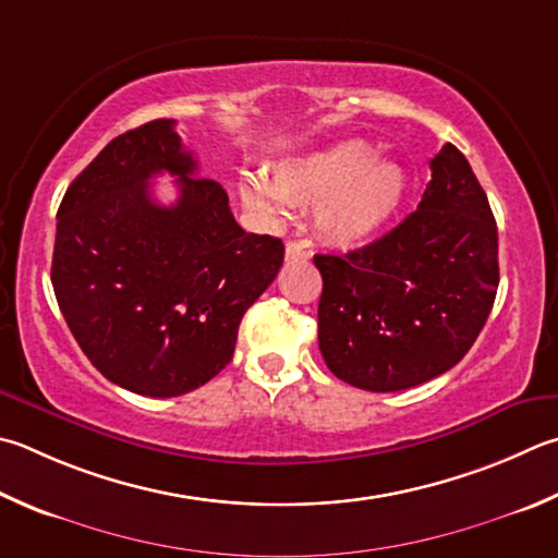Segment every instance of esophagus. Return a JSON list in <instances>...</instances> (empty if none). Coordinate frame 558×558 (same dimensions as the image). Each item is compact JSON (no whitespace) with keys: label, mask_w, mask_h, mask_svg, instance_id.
I'll use <instances>...</instances> for the list:
<instances>
[{"label":"esophagus","mask_w":558,"mask_h":558,"mask_svg":"<svg viewBox=\"0 0 558 558\" xmlns=\"http://www.w3.org/2000/svg\"><path fill=\"white\" fill-rule=\"evenodd\" d=\"M305 258H310L307 248L302 246L300 241H288V244H286V260L292 263V260H305Z\"/></svg>","instance_id":"obj_1"}]
</instances>
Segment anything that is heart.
<instances>
[{
    "mask_svg": "<svg viewBox=\"0 0 558 558\" xmlns=\"http://www.w3.org/2000/svg\"><path fill=\"white\" fill-rule=\"evenodd\" d=\"M363 141H339L270 168V182L244 180L246 205L282 215L288 202L314 209V227L331 246H356L388 225L400 209L408 175L402 166L376 158Z\"/></svg>",
    "mask_w": 558,
    "mask_h": 558,
    "instance_id": "1",
    "label": "heart"
}]
</instances>
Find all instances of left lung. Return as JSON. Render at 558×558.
Segmentation results:
<instances>
[{
  "instance_id": "1",
  "label": "left lung",
  "mask_w": 558,
  "mask_h": 558,
  "mask_svg": "<svg viewBox=\"0 0 558 558\" xmlns=\"http://www.w3.org/2000/svg\"><path fill=\"white\" fill-rule=\"evenodd\" d=\"M429 168L417 209L392 231L343 256H314L319 351L353 388L395 392L441 376L493 310L500 270L488 197L456 146Z\"/></svg>"
}]
</instances>
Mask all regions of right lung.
<instances>
[{"instance_id": "obj_1", "label": "right lung", "mask_w": 558, "mask_h": 558, "mask_svg": "<svg viewBox=\"0 0 558 558\" xmlns=\"http://www.w3.org/2000/svg\"><path fill=\"white\" fill-rule=\"evenodd\" d=\"M179 180L173 206L147 182ZM282 241L246 234L219 182L197 175L173 119L111 138L58 207L50 280L93 366L119 388L178 398L234 356L239 324L276 280Z\"/></svg>"}]
</instances>
